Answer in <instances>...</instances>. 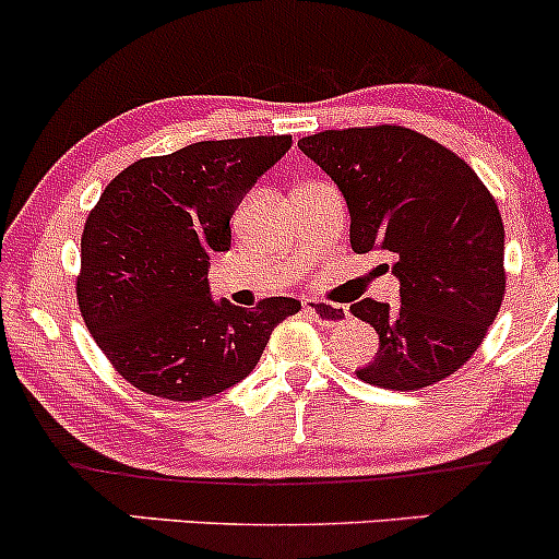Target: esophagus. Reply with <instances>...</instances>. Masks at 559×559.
I'll return each instance as SVG.
<instances>
[{
    "label": "esophagus",
    "instance_id": "obj_1",
    "mask_svg": "<svg viewBox=\"0 0 559 559\" xmlns=\"http://www.w3.org/2000/svg\"><path fill=\"white\" fill-rule=\"evenodd\" d=\"M305 316H310L312 321L323 323V326H336V323L347 321V308H342V305H329V302H316V299H308V302H305Z\"/></svg>",
    "mask_w": 559,
    "mask_h": 559
}]
</instances>
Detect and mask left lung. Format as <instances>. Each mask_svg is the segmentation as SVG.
<instances>
[{
    "instance_id": "obj_1",
    "label": "left lung",
    "mask_w": 559,
    "mask_h": 559,
    "mask_svg": "<svg viewBox=\"0 0 559 559\" xmlns=\"http://www.w3.org/2000/svg\"><path fill=\"white\" fill-rule=\"evenodd\" d=\"M336 182L358 254H395L401 302L360 299L379 349L358 379L419 390L472 358L504 299V223L490 190L464 158L406 127H353L299 140Z\"/></svg>"
}]
</instances>
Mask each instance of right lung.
Masks as SVG:
<instances>
[{
    "label": "right lung",
    "mask_w": 559,
    "mask_h": 559,
    "mask_svg": "<svg viewBox=\"0 0 559 559\" xmlns=\"http://www.w3.org/2000/svg\"><path fill=\"white\" fill-rule=\"evenodd\" d=\"M292 148L289 134L204 140L114 177L82 233L76 299L90 334L140 392L193 403L249 377L270 334L302 305L236 308L210 294V257L230 217Z\"/></svg>",
    "instance_id": "add662e5"
}]
</instances>
